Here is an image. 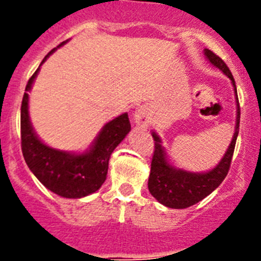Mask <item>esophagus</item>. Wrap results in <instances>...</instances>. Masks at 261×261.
Returning a JSON list of instances; mask_svg holds the SVG:
<instances>
[{"instance_id": "esophagus-1", "label": "esophagus", "mask_w": 261, "mask_h": 261, "mask_svg": "<svg viewBox=\"0 0 261 261\" xmlns=\"http://www.w3.org/2000/svg\"><path fill=\"white\" fill-rule=\"evenodd\" d=\"M135 120L136 123L140 124V125H147L150 123V116H149V112H147L146 108L140 107L138 110H136Z\"/></svg>"}]
</instances>
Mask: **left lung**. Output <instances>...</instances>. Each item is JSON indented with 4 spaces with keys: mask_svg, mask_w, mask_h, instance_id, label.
I'll list each match as a JSON object with an SVG mask.
<instances>
[{
    "mask_svg": "<svg viewBox=\"0 0 261 261\" xmlns=\"http://www.w3.org/2000/svg\"><path fill=\"white\" fill-rule=\"evenodd\" d=\"M205 56L208 57V60L214 66L221 69L231 80L235 87L234 77H232L231 71L227 68L225 61L220 56H217L216 53L212 52L211 49H205ZM235 93H237V87H235ZM237 100H238V98H237ZM237 103H238V108H237L238 114H237V128H235L232 141L223 158L221 159V162L209 172L193 174V172H187L183 170H176V168L171 167L167 163L165 151H163V147L161 145V140L153 132V138L155 142H154V153L153 159H151V170L147 187H149L151 195L161 204L174 209L188 208L191 205H195L196 202L201 201L206 196L211 195L217 187L222 183L230 170L235 142H237L239 132L241 107H239V100Z\"/></svg>",
    "mask_w": 261,
    "mask_h": 261,
    "instance_id": "1",
    "label": "left lung"
}]
</instances>
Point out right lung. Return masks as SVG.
<instances>
[{
  "label": "right lung",
  "mask_w": 261,
  "mask_h": 261,
  "mask_svg": "<svg viewBox=\"0 0 261 261\" xmlns=\"http://www.w3.org/2000/svg\"><path fill=\"white\" fill-rule=\"evenodd\" d=\"M53 52L55 49L48 53L41 64ZM38 71L39 68L27 82L20 107V146L23 156L30 170L48 190L62 197L80 199L98 191L105 183L111 154L130 130L128 114L120 115L106 124L91 150L87 153L74 155L55 150L36 137L30 124L27 91L31 89Z\"/></svg>",
  "instance_id": "1"
}]
</instances>
